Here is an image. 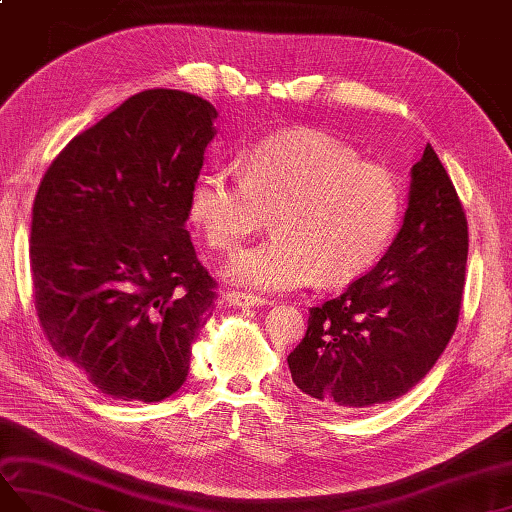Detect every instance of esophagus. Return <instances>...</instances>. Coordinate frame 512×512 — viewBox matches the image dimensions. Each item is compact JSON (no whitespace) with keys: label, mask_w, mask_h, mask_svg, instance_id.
<instances>
[{"label":"esophagus","mask_w":512,"mask_h":512,"mask_svg":"<svg viewBox=\"0 0 512 512\" xmlns=\"http://www.w3.org/2000/svg\"><path fill=\"white\" fill-rule=\"evenodd\" d=\"M222 299L231 303V306H242V308H259V306H266L268 299L264 297H255V295H246V292H237V290H226L222 292Z\"/></svg>","instance_id":"1"}]
</instances>
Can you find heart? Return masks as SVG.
<instances>
[{"instance_id":"obj_1","label":"heart","mask_w":512,"mask_h":512,"mask_svg":"<svg viewBox=\"0 0 512 512\" xmlns=\"http://www.w3.org/2000/svg\"><path fill=\"white\" fill-rule=\"evenodd\" d=\"M270 213L275 235L235 255V286L284 292L319 277L341 286L385 253L400 217L389 169L321 132H284L250 149L242 173L217 169L198 180L191 217L217 253H233Z\"/></svg>"}]
</instances>
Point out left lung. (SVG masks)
I'll list each match as a JSON object with an SVG mask.
<instances>
[{"instance_id":"1","label":"left lung","mask_w":512,"mask_h":512,"mask_svg":"<svg viewBox=\"0 0 512 512\" xmlns=\"http://www.w3.org/2000/svg\"><path fill=\"white\" fill-rule=\"evenodd\" d=\"M469 224L431 145L411 169L405 222L383 259L339 297L310 308L290 352L295 385L336 411L405 396L458 328Z\"/></svg>"}]
</instances>
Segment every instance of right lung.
I'll list each match as a JSON object with an SVG mask.
<instances>
[{
    "mask_svg": "<svg viewBox=\"0 0 512 512\" xmlns=\"http://www.w3.org/2000/svg\"><path fill=\"white\" fill-rule=\"evenodd\" d=\"M215 118L202 96L145 90L43 173L30 226L37 317L52 350L110 398L158 402L187 380L217 299L184 228Z\"/></svg>",
    "mask_w": 512,
    "mask_h": 512,
    "instance_id": "right-lung-1",
    "label": "right lung"
}]
</instances>
